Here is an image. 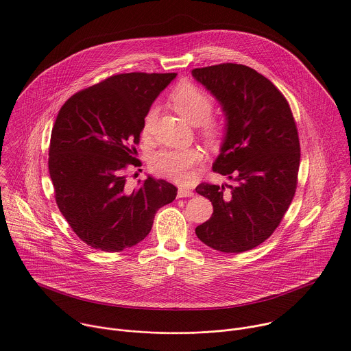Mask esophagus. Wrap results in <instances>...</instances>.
I'll return each instance as SVG.
<instances>
[{
  "label": "esophagus",
  "instance_id": "esophagus-1",
  "mask_svg": "<svg viewBox=\"0 0 351 351\" xmlns=\"http://www.w3.org/2000/svg\"><path fill=\"white\" fill-rule=\"evenodd\" d=\"M193 195H194V193H193L191 190H189V189H179V191H178V197H179V198L193 197Z\"/></svg>",
  "mask_w": 351,
  "mask_h": 351
}]
</instances>
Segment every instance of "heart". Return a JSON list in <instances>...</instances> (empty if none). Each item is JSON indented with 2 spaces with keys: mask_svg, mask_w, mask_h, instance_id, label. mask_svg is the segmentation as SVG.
I'll return each instance as SVG.
<instances>
[{
  "mask_svg": "<svg viewBox=\"0 0 351 351\" xmlns=\"http://www.w3.org/2000/svg\"><path fill=\"white\" fill-rule=\"evenodd\" d=\"M175 110L191 124H198L202 135L209 141H216L223 134V125L210 119L213 99L199 87L191 83L179 84L169 95ZM157 110L152 108L143 120V135L152 131ZM201 161V153L194 147L187 149H162L150 158V169L162 178L186 182L190 178V169Z\"/></svg>",
  "mask_w": 351,
  "mask_h": 351,
  "instance_id": "b5f03b06",
  "label": "heart"
}]
</instances>
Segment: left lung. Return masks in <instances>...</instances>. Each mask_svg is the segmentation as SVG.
Segmentation results:
<instances>
[{
    "label": "left lung",
    "mask_w": 351,
    "mask_h": 351,
    "mask_svg": "<svg viewBox=\"0 0 351 351\" xmlns=\"http://www.w3.org/2000/svg\"><path fill=\"white\" fill-rule=\"evenodd\" d=\"M220 102L226 135L213 171L235 182L201 183L212 217L195 228L206 246L242 253L267 241L280 224L295 190L301 160L297 125L285 95L256 69L219 64L191 71Z\"/></svg>",
    "instance_id": "obj_1"
}]
</instances>
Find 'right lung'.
I'll return each instance as SVG.
<instances>
[{"label":"right lung","mask_w":351,"mask_h":351,"mask_svg":"<svg viewBox=\"0 0 351 351\" xmlns=\"http://www.w3.org/2000/svg\"><path fill=\"white\" fill-rule=\"evenodd\" d=\"M176 73L113 75L73 94L51 130L49 173L61 215L88 246L121 252L143 241L156 212L178 189L147 179L131 190L125 169L135 165L143 120Z\"/></svg>","instance_id":"right-lung-1"}]
</instances>
